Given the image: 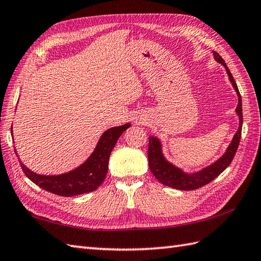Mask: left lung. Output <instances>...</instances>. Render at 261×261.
Listing matches in <instances>:
<instances>
[{
	"instance_id": "1",
	"label": "left lung",
	"mask_w": 261,
	"mask_h": 261,
	"mask_svg": "<svg viewBox=\"0 0 261 261\" xmlns=\"http://www.w3.org/2000/svg\"><path fill=\"white\" fill-rule=\"evenodd\" d=\"M214 59L221 65L224 66L226 70V74L229 76V80L231 82L232 86L236 90L238 95V107L236 109V112L239 116V127L236 135L232 138V141L226 148L225 152L221 156L216 162L211 164L206 167L197 170L195 173H185L184 170L176 167L175 165L169 163L167 159L165 158L163 153V146L162 142L156 137H149V148H148V160H149V168H150L153 176L162 182V184L176 188V190L181 191H193L197 190V188L202 187L204 185L208 184L214 178H216L225 168L231 164L232 159L234 158V154L238 150V146L241 139V130H242V101L241 95L238 90L237 83L233 80V76L231 75L230 70L226 66L223 58L216 51H212Z\"/></svg>"
}]
</instances>
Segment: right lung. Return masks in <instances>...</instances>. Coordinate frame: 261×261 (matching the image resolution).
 Here are the masks:
<instances>
[{
    "label": "right lung",
    "instance_id": "add662e5",
    "mask_svg": "<svg viewBox=\"0 0 261 261\" xmlns=\"http://www.w3.org/2000/svg\"><path fill=\"white\" fill-rule=\"evenodd\" d=\"M130 123L114 126L107 130L99 138L92 154L79 167L60 175H40L33 173L18 159L25 176L42 190L56 194L59 196H75L80 194L90 193L101 186L109 169V158L116 141L123 132L130 127ZM11 127V134H12Z\"/></svg>",
    "mask_w": 261,
    "mask_h": 261
}]
</instances>
